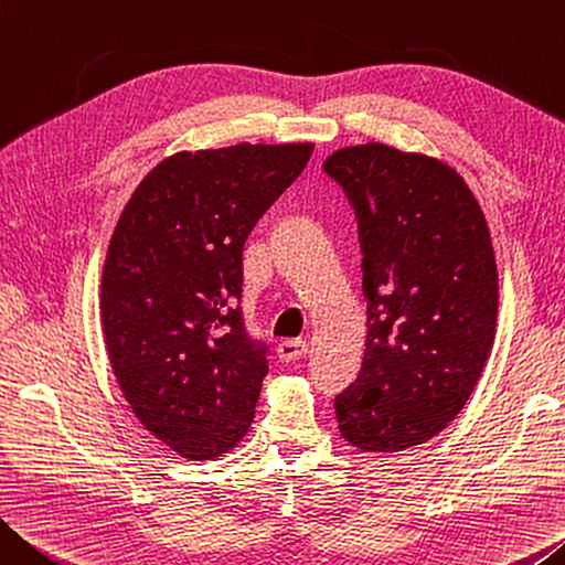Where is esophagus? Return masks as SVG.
Masks as SVG:
<instances>
[{
    "label": "esophagus",
    "mask_w": 565,
    "mask_h": 565,
    "mask_svg": "<svg viewBox=\"0 0 565 565\" xmlns=\"http://www.w3.org/2000/svg\"><path fill=\"white\" fill-rule=\"evenodd\" d=\"M305 353H308V343L300 338H288L277 345V355H280L282 363H292V360H300Z\"/></svg>",
    "instance_id": "34e87169"
}]
</instances>
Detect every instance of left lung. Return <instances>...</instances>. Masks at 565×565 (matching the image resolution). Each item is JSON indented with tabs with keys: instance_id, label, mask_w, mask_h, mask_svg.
Wrapping results in <instances>:
<instances>
[{
	"instance_id": "1",
	"label": "left lung",
	"mask_w": 565,
	"mask_h": 565,
	"mask_svg": "<svg viewBox=\"0 0 565 565\" xmlns=\"http://www.w3.org/2000/svg\"><path fill=\"white\" fill-rule=\"evenodd\" d=\"M355 210L367 340L335 397L338 428L365 452L430 440L463 411L491 353L498 270L486 217L446 162L367 142L322 164Z\"/></svg>"
}]
</instances>
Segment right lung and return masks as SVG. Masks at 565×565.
Masks as SVG:
<instances>
[{
	"label": "right lung",
	"mask_w": 565,
	"mask_h": 565,
	"mask_svg": "<svg viewBox=\"0 0 565 565\" xmlns=\"http://www.w3.org/2000/svg\"><path fill=\"white\" fill-rule=\"evenodd\" d=\"M310 154V142L178 152L119 215L102 273L109 363L129 408L182 458H217L253 423L267 345L239 308L243 247Z\"/></svg>",
	"instance_id": "right-lung-1"
}]
</instances>
